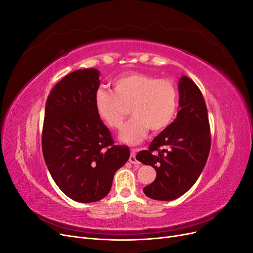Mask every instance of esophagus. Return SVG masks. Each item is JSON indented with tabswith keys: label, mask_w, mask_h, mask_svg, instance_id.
Here are the masks:
<instances>
[{
	"label": "esophagus",
	"mask_w": 253,
	"mask_h": 253,
	"mask_svg": "<svg viewBox=\"0 0 253 253\" xmlns=\"http://www.w3.org/2000/svg\"><path fill=\"white\" fill-rule=\"evenodd\" d=\"M128 162L131 163V164H133V165H138L139 164L138 160L136 159V152H135V150H132L131 155H129V158H128Z\"/></svg>",
	"instance_id": "esophagus-1"
}]
</instances>
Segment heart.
Returning <instances> with one entry per match:
<instances>
[{
  "mask_svg": "<svg viewBox=\"0 0 253 253\" xmlns=\"http://www.w3.org/2000/svg\"><path fill=\"white\" fill-rule=\"evenodd\" d=\"M114 91L99 87L94 98L95 110L104 124L119 129L129 112L133 117L122 128L120 140L137 144L152 132L171 125L178 106V91L169 79H158L144 73H129L113 81Z\"/></svg>",
  "mask_w": 253,
  "mask_h": 253,
  "instance_id": "heart-1",
  "label": "heart"
}]
</instances>
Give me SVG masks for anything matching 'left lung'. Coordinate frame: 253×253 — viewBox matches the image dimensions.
Masks as SVG:
<instances>
[{"label": "left lung", "mask_w": 253, "mask_h": 253, "mask_svg": "<svg viewBox=\"0 0 253 253\" xmlns=\"http://www.w3.org/2000/svg\"><path fill=\"white\" fill-rule=\"evenodd\" d=\"M177 117L136 159L152 166L156 178L143 192L157 201H173L192 187L204 169L211 148L208 111L201 89L182 76L178 83Z\"/></svg>", "instance_id": "obj_1"}]
</instances>
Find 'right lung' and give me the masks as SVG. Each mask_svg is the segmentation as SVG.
Wrapping results in <instances>:
<instances>
[{
  "label": "right lung",
  "mask_w": 253,
  "mask_h": 253,
  "mask_svg": "<svg viewBox=\"0 0 253 253\" xmlns=\"http://www.w3.org/2000/svg\"><path fill=\"white\" fill-rule=\"evenodd\" d=\"M100 85L95 68L68 74L49 93L42 129V152L53 181L72 200L93 203L112 188L114 174L129 157L114 143L95 110Z\"/></svg>",
  "instance_id": "add662e5"
}]
</instances>
